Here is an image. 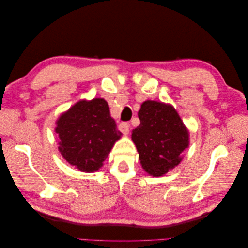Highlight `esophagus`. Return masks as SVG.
<instances>
[{
	"mask_svg": "<svg viewBox=\"0 0 248 248\" xmlns=\"http://www.w3.org/2000/svg\"><path fill=\"white\" fill-rule=\"evenodd\" d=\"M119 130L121 131L123 134H128L129 133V124L126 122H122L119 125Z\"/></svg>",
	"mask_w": 248,
	"mask_h": 248,
	"instance_id": "34e87169",
	"label": "esophagus"
}]
</instances>
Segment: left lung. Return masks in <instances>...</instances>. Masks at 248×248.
I'll use <instances>...</instances> for the list:
<instances>
[{
    "instance_id": "1",
    "label": "left lung",
    "mask_w": 248,
    "mask_h": 248,
    "mask_svg": "<svg viewBox=\"0 0 248 248\" xmlns=\"http://www.w3.org/2000/svg\"><path fill=\"white\" fill-rule=\"evenodd\" d=\"M140 124L132 130L140 164L146 172L160 177L177 167L189 145V132L170 104L147 100L139 110Z\"/></svg>"
}]
</instances>
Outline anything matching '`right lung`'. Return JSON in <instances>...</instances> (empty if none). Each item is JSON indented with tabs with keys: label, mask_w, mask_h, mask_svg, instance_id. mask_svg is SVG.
<instances>
[{
	"label": "right lung",
	"mask_w": 248,
	"mask_h": 248,
	"mask_svg": "<svg viewBox=\"0 0 248 248\" xmlns=\"http://www.w3.org/2000/svg\"><path fill=\"white\" fill-rule=\"evenodd\" d=\"M56 132L63 158L86 172L103 166L112 146L122 136L103 98L74 104L58 119Z\"/></svg>",
	"instance_id": "add662e5"
}]
</instances>
